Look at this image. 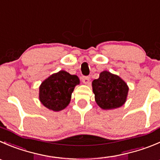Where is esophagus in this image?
<instances>
[{
    "label": "esophagus",
    "mask_w": 160,
    "mask_h": 160,
    "mask_svg": "<svg viewBox=\"0 0 160 160\" xmlns=\"http://www.w3.org/2000/svg\"><path fill=\"white\" fill-rule=\"evenodd\" d=\"M81 80H82V82H83V83H85V84H88L90 82V77H82Z\"/></svg>",
    "instance_id": "34e87169"
}]
</instances>
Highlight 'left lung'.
<instances>
[{
	"label": "left lung",
	"mask_w": 160,
	"mask_h": 160,
	"mask_svg": "<svg viewBox=\"0 0 160 160\" xmlns=\"http://www.w3.org/2000/svg\"><path fill=\"white\" fill-rule=\"evenodd\" d=\"M96 103L102 109H114L122 106L128 97L129 88L119 76L103 71L92 82Z\"/></svg>",
	"instance_id": "8db88e82"
}]
</instances>
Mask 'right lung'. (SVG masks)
Here are the masks:
<instances>
[{"label":"right lung","instance_id":"right-lung-1","mask_svg":"<svg viewBox=\"0 0 160 160\" xmlns=\"http://www.w3.org/2000/svg\"><path fill=\"white\" fill-rule=\"evenodd\" d=\"M79 83L77 76L61 70L42 82L39 88V99L46 108L61 111L69 104L72 91Z\"/></svg>","mask_w":160,"mask_h":160}]
</instances>
